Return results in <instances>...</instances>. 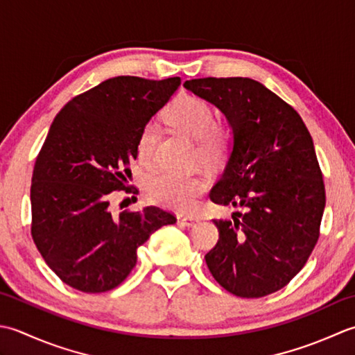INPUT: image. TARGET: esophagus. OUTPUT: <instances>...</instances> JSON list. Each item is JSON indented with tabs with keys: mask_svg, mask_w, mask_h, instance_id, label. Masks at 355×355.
<instances>
[{
	"mask_svg": "<svg viewBox=\"0 0 355 355\" xmlns=\"http://www.w3.org/2000/svg\"><path fill=\"white\" fill-rule=\"evenodd\" d=\"M178 222H179V225H182V227H194L196 225L198 219L191 218V216H179Z\"/></svg>",
	"mask_w": 355,
	"mask_h": 355,
	"instance_id": "1",
	"label": "esophagus"
}]
</instances>
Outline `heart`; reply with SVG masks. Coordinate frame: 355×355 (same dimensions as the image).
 I'll return each mask as SVG.
<instances>
[{
	"mask_svg": "<svg viewBox=\"0 0 355 355\" xmlns=\"http://www.w3.org/2000/svg\"><path fill=\"white\" fill-rule=\"evenodd\" d=\"M168 124L178 132L196 139L194 161L207 167L222 164L233 144L231 128L223 122L214 121V112L209 104L196 96L180 95L171 101L165 110ZM159 144V127L155 121H148L137 136L136 151L144 165L156 161ZM207 188V180L199 176H185L178 173L162 171L148 180L147 193L151 202L167 207L179 213H187L196 205L199 194Z\"/></svg>",
	"mask_w": 355,
	"mask_h": 355,
	"instance_id": "obj_1",
	"label": "heart"
}]
</instances>
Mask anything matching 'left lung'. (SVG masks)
I'll use <instances>...</instances> for the list:
<instances>
[{"mask_svg": "<svg viewBox=\"0 0 355 355\" xmlns=\"http://www.w3.org/2000/svg\"><path fill=\"white\" fill-rule=\"evenodd\" d=\"M214 104L233 128V151L209 199L245 208L219 231L205 262L237 297L256 299L286 286L305 266L320 236L327 202L313 137L294 108L250 78L185 81Z\"/></svg>", "mask_w": 355, "mask_h": 355, "instance_id": "left-lung-1", "label": "left lung"}]
</instances>
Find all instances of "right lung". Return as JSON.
<instances>
[{
    "label": "right lung",
    "mask_w": 355,
    "mask_h": 355,
    "mask_svg": "<svg viewBox=\"0 0 355 355\" xmlns=\"http://www.w3.org/2000/svg\"><path fill=\"white\" fill-rule=\"evenodd\" d=\"M180 78L116 76L71 98L56 114L35 159L31 233L64 284L83 293L116 288L137 248L176 216L159 207L114 216L110 199L128 187L141 128L165 105Z\"/></svg>",
    "instance_id": "obj_1"
}]
</instances>
